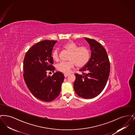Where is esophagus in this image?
Here are the masks:
<instances>
[{"label":"esophagus","instance_id":"1","mask_svg":"<svg viewBox=\"0 0 135 135\" xmlns=\"http://www.w3.org/2000/svg\"><path fill=\"white\" fill-rule=\"evenodd\" d=\"M68 75H69V74H64L65 77H67Z\"/></svg>","mask_w":135,"mask_h":135}]
</instances>
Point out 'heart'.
Segmentation results:
<instances>
[{"label":"heart","mask_w":135,"mask_h":135,"mask_svg":"<svg viewBox=\"0 0 135 135\" xmlns=\"http://www.w3.org/2000/svg\"><path fill=\"white\" fill-rule=\"evenodd\" d=\"M63 48L70 52L68 57L69 61L61 62L57 65V69L65 74H68L74 68L75 65L78 67H84L88 62L90 57V51L86 46H78L76 44L70 41L63 45ZM52 58L55 61L59 60L58 50H55L52 54Z\"/></svg>","instance_id":"b5f03b06"}]
</instances>
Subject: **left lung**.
<instances>
[{
  "label": "left lung",
  "instance_id": "left-lung-1",
  "mask_svg": "<svg viewBox=\"0 0 135 135\" xmlns=\"http://www.w3.org/2000/svg\"><path fill=\"white\" fill-rule=\"evenodd\" d=\"M84 38L90 45L91 56L87 64L79 70L83 74H75L74 89L78 96L91 99L104 90L109 77L110 65L102 45L94 39Z\"/></svg>",
  "mask_w": 135,
  "mask_h": 135
}]
</instances>
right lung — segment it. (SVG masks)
Listing matches in <instances>:
<instances>
[{"mask_svg": "<svg viewBox=\"0 0 135 135\" xmlns=\"http://www.w3.org/2000/svg\"><path fill=\"white\" fill-rule=\"evenodd\" d=\"M56 40H42L32 47L26 52L24 59L23 77L28 89L32 95L41 101L51 102L59 95L64 76L56 72L51 76L49 71L54 72L51 57L53 46Z\"/></svg>", "mask_w": 135, "mask_h": 135, "instance_id": "1", "label": "right lung"}]
</instances>
